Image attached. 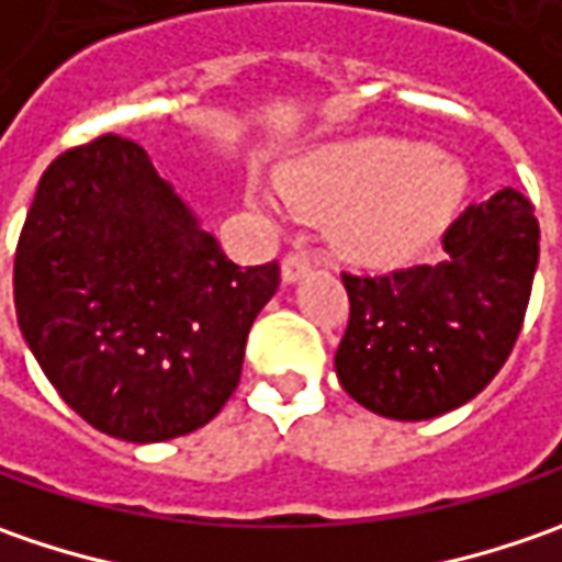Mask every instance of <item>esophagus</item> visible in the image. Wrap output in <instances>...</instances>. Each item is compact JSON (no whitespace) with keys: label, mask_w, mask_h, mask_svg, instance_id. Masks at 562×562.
<instances>
[{"label":"esophagus","mask_w":562,"mask_h":562,"mask_svg":"<svg viewBox=\"0 0 562 562\" xmlns=\"http://www.w3.org/2000/svg\"><path fill=\"white\" fill-rule=\"evenodd\" d=\"M313 266V256L306 252V249H293L284 256V262H281V278H284V284H293L300 274H306Z\"/></svg>","instance_id":"obj_1"}]
</instances>
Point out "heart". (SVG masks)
<instances>
[{
    "label": "heart",
    "instance_id": "obj_1",
    "mask_svg": "<svg viewBox=\"0 0 562 562\" xmlns=\"http://www.w3.org/2000/svg\"><path fill=\"white\" fill-rule=\"evenodd\" d=\"M281 193L306 218H337L335 240L350 259L394 266L457 215L465 171L419 143L359 140L296 159L281 171Z\"/></svg>",
    "mask_w": 562,
    "mask_h": 562
}]
</instances>
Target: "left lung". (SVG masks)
<instances>
[{"label":"left lung","mask_w":562,"mask_h":562,"mask_svg":"<svg viewBox=\"0 0 562 562\" xmlns=\"http://www.w3.org/2000/svg\"><path fill=\"white\" fill-rule=\"evenodd\" d=\"M535 205L513 187L443 231V262L350 274V322L335 369L378 416L435 419L482 394L507 362L538 269Z\"/></svg>","instance_id":"obj_1"}]
</instances>
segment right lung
I'll return each mask as SVG.
<instances>
[{"mask_svg": "<svg viewBox=\"0 0 562 562\" xmlns=\"http://www.w3.org/2000/svg\"><path fill=\"white\" fill-rule=\"evenodd\" d=\"M278 284V262L234 266L115 134L43 171L14 249V313L40 369L80 419L134 443L218 416Z\"/></svg>", "mask_w": 562, "mask_h": 562, "instance_id": "obj_1", "label": "right lung"}]
</instances>
